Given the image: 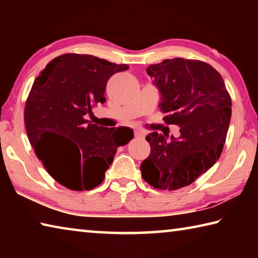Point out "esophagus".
<instances>
[{"label": "esophagus", "instance_id": "1", "mask_svg": "<svg viewBox=\"0 0 258 258\" xmlns=\"http://www.w3.org/2000/svg\"><path fill=\"white\" fill-rule=\"evenodd\" d=\"M134 135L135 138H139V139L145 138V133L141 132V131H134Z\"/></svg>", "mask_w": 258, "mask_h": 258}]
</instances>
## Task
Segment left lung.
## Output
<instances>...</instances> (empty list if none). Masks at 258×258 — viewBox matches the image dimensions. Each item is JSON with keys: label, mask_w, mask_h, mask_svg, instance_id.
Wrapping results in <instances>:
<instances>
[{"label": "left lung", "mask_w": 258, "mask_h": 258, "mask_svg": "<svg viewBox=\"0 0 258 258\" xmlns=\"http://www.w3.org/2000/svg\"><path fill=\"white\" fill-rule=\"evenodd\" d=\"M147 73L160 92L166 124L180 126L181 135L148 134L149 157L141 164L151 186L177 190L190 185L220 158L231 119V97L216 69L199 60L166 59Z\"/></svg>", "instance_id": "left-lung-1"}]
</instances>
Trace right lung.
<instances>
[{"instance_id": "obj_1", "label": "right lung", "mask_w": 258, "mask_h": 258, "mask_svg": "<svg viewBox=\"0 0 258 258\" xmlns=\"http://www.w3.org/2000/svg\"><path fill=\"white\" fill-rule=\"evenodd\" d=\"M128 69L89 54L54 58L36 77L26 101L29 142L47 173L74 191L92 190L103 181L117 148L133 131L91 124L87 113L106 102L104 91L113 74ZM127 130V138L119 132Z\"/></svg>"}]
</instances>
